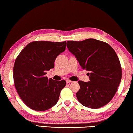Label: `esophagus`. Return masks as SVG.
<instances>
[{
    "label": "esophagus",
    "mask_w": 133,
    "mask_h": 133,
    "mask_svg": "<svg viewBox=\"0 0 133 133\" xmlns=\"http://www.w3.org/2000/svg\"><path fill=\"white\" fill-rule=\"evenodd\" d=\"M70 82H72V81L69 80V79H67L66 80V83H67V84H69V83H70Z\"/></svg>",
    "instance_id": "1"
}]
</instances>
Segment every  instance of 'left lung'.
<instances>
[{"mask_svg": "<svg viewBox=\"0 0 133 133\" xmlns=\"http://www.w3.org/2000/svg\"><path fill=\"white\" fill-rule=\"evenodd\" d=\"M67 47L82 69L90 72V82H78V101L91 109L105 106L115 95L121 81V66L116 52L108 43L94 39L67 41Z\"/></svg>", "mask_w": 133, "mask_h": 133, "instance_id": "obj_1", "label": "left lung"}]
</instances>
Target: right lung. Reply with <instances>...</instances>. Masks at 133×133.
Returning a JSON list of instances; mask_svg holds the SVG:
<instances>
[{
  "instance_id": "add662e5",
  "label": "right lung",
  "mask_w": 133,
  "mask_h": 133,
  "mask_svg": "<svg viewBox=\"0 0 133 133\" xmlns=\"http://www.w3.org/2000/svg\"><path fill=\"white\" fill-rule=\"evenodd\" d=\"M66 41H33L15 59L13 76L16 90L25 104L31 109L44 111L58 102L65 80L54 81L45 75L54 67V61L66 49Z\"/></svg>"
}]
</instances>
